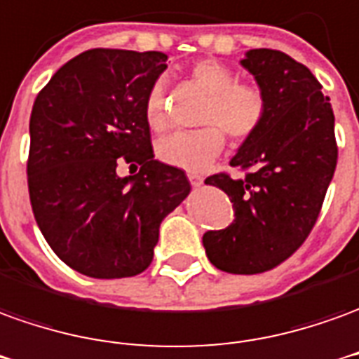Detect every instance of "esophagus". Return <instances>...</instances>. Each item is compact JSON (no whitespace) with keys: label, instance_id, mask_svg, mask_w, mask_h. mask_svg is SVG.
<instances>
[{"label":"esophagus","instance_id":"esophagus-1","mask_svg":"<svg viewBox=\"0 0 359 359\" xmlns=\"http://www.w3.org/2000/svg\"><path fill=\"white\" fill-rule=\"evenodd\" d=\"M188 180H190V184H192L194 188L202 187V184H204V179H202L200 175H188Z\"/></svg>","mask_w":359,"mask_h":359}]
</instances>
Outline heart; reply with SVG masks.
Here are the masks:
<instances>
[{
  "instance_id": "obj_1",
  "label": "heart",
  "mask_w": 359,
  "mask_h": 359,
  "mask_svg": "<svg viewBox=\"0 0 359 359\" xmlns=\"http://www.w3.org/2000/svg\"><path fill=\"white\" fill-rule=\"evenodd\" d=\"M190 79L210 95L202 124L196 132H175L157 144V157L169 167L204 172L219 157L225 145L226 130L235 142H247L266 120L268 99L264 91L249 81H237V75L217 60H200L190 67ZM147 124L161 132L169 124L165 104V83L154 81L144 101Z\"/></svg>"
}]
</instances>
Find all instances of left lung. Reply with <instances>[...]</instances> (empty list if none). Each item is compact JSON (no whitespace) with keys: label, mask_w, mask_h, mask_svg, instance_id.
Returning a JSON list of instances; mask_svg holds the SVG:
<instances>
[{"label":"left lung","mask_w":359,"mask_h":359,"mask_svg":"<svg viewBox=\"0 0 359 359\" xmlns=\"http://www.w3.org/2000/svg\"><path fill=\"white\" fill-rule=\"evenodd\" d=\"M268 99L266 120L243 142L231 179L217 172L205 184L222 188L235 219L202 237L205 255L229 274L268 272L309 237L337 169L334 114L323 85L307 67L280 50H249L241 62Z\"/></svg>","instance_id":"obj_1"}]
</instances>
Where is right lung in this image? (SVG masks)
I'll return each instance as SVG.
<instances>
[{
	"instance_id": "add662e5",
	"label": "right lung",
	"mask_w": 359,
	"mask_h": 359,
	"mask_svg": "<svg viewBox=\"0 0 359 359\" xmlns=\"http://www.w3.org/2000/svg\"><path fill=\"white\" fill-rule=\"evenodd\" d=\"M165 62L163 52L87 50L60 67L32 104V214L60 260L85 276L142 274L165 215L190 194L182 169L154 159L144 114ZM122 161L140 172L118 177Z\"/></svg>"
}]
</instances>
